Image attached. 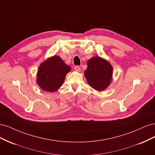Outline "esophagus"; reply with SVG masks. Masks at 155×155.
Here are the masks:
<instances>
[{
    "instance_id": "obj_1",
    "label": "esophagus",
    "mask_w": 155,
    "mask_h": 155,
    "mask_svg": "<svg viewBox=\"0 0 155 155\" xmlns=\"http://www.w3.org/2000/svg\"><path fill=\"white\" fill-rule=\"evenodd\" d=\"M74 70H76L77 72H80L81 71V68L79 67V66H76L74 67Z\"/></svg>"
}]
</instances>
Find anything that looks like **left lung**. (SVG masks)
<instances>
[{
  "instance_id": "8db88e82",
  "label": "left lung",
  "mask_w": 155,
  "mask_h": 155,
  "mask_svg": "<svg viewBox=\"0 0 155 155\" xmlns=\"http://www.w3.org/2000/svg\"><path fill=\"white\" fill-rule=\"evenodd\" d=\"M84 74L89 85L97 91H103L112 81L113 68L107 60L95 56L88 60Z\"/></svg>"
}]
</instances>
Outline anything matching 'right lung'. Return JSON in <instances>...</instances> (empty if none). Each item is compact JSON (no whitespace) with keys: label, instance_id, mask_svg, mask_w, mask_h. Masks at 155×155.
I'll return each mask as SVG.
<instances>
[{"label":"right lung","instance_id":"right-lung-1","mask_svg":"<svg viewBox=\"0 0 155 155\" xmlns=\"http://www.w3.org/2000/svg\"><path fill=\"white\" fill-rule=\"evenodd\" d=\"M70 70V67L65 64L59 56H51L39 65L36 82L43 91L54 92L63 85Z\"/></svg>","mask_w":155,"mask_h":155}]
</instances>
